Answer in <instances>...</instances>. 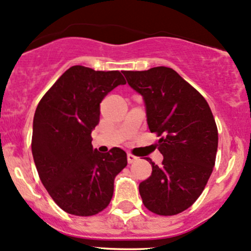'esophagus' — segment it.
<instances>
[{
  "mask_svg": "<svg viewBox=\"0 0 251 251\" xmlns=\"http://www.w3.org/2000/svg\"><path fill=\"white\" fill-rule=\"evenodd\" d=\"M137 160H138V157L134 156V155L131 154V152H128V154H127V161H128V163H133V162H136Z\"/></svg>",
  "mask_w": 251,
  "mask_h": 251,
  "instance_id": "34e87169",
  "label": "esophagus"
}]
</instances>
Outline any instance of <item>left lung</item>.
Instances as JSON below:
<instances>
[{
	"label": "left lung",
	"mask_w": 251,
	"mask_h": 251,
	"mask_svg": "<svg viewBox=\"0 0 251 251\" xmlns=\"http://www.w3.org/2000/svg\"><path fill=\"white\" fill-rule=\"evenodd\" d=\"M131 88L143 96L150 132L160 137L163 155L151 176L139 184L146 208L157 215H176L201 196L215 165L218 127L204 97L176 71L160 66L124 71Z\"/></svg>",
	"instance_id": "1"
}]
</instances>
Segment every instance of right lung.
I'll list each match as a JSON object with an SVG mask.
<instances>
[{"instance_id":"add662e5","label":"right lung","mask_w":251,"mask_h":251,"mask_svg":"<svg viewBox=\"0 0 251 251\" xmlns=\"http://www.w3.org/2000/svg\"><path fill=\"white\" fill-rule=\"evenodd\" d=\"M124 84L119 71L72 66L37 105L31 142L37 172L54 202L68 214L91 216L107 208L115 176L127 165L120 148L102 154L91 144L100 103Z\"/></svg>"}]
</instances>
